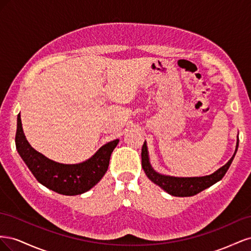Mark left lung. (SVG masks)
<instances>
[{"label":"left lung","instance_id":"left-lung-1","mask_svg":"<svg viewBox=\"0 0 251 251\" xmlns=\"http://www.w3.org/2000/svg\"><path fill=\"white\" fill-rule=\"evenodd\" d=\"M238 148L239 137L237 138V146H235L234 153L228 162L224 164L222 168L217 170L215 173L203 177H174L156 172L150 161L147 141H144L141 150V164L148 178L158 186H160L168 194L175 197H191L214 185L224 177V175L229 169L235 154H237Z\"/></svg>","mask_w":251,"mask_h":251}]
</instances>
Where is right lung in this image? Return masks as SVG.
Wrapping results in <instances>:
<instances>
[{
	"label": "right lung",
	"instance_id": "add662e5",
	"mask_svg": "<svg viewBox=\"0 0 251 251\" xmlns=\"http://www.w3.org/2000/svg\"><path fill=\"white\" fill-rule=\"evenodd\" d=\"M119 139L103 144L86 161L64 164L51 160L35 151L23 131L21 115H18L16 147L18 153L41 184L65 196H76L90 191L101 180L109 168L110 157Z\"/></svg>",
	"mask_w": 251,
	"mask_h": 251
}]
</instances>
